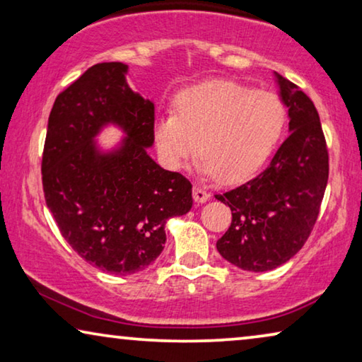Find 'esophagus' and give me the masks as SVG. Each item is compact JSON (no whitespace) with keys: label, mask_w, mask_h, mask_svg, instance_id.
<instances>
[{"label":"esophagus","mask_w":362,"mask_h":362,"mask_svg":"<svg viewBox=\"0 0 362 362\" xmlns=\"http://www.w3.org/2000/svg\"><path fill=\"white\" fill-rule=\"evenodd\" d=\"M192 197L196 202H207V200L210 199V194L205 191V187H200V186H196L194 187V192H192Z\"/></svg>","instance_id":"obj_1"}]
</instances>
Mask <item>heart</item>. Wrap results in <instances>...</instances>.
<instances>
[{
  "instance_id": "b5f03b06",
  "label": "heart",
  "mask_w": 362,
  "mask_h": 362,
  "mask_svg": "<svg viewBox=\"0 0 362 362\" xmlns=\"http://www.w3.org/2000/svg\"><path fill=\"white\" fill-rule=\"evenodd\" d=\"M285 124V105L275 93L207 81L177 93L175 113L155 119L153 141L160 162L180 170L197 150L199 139L200 173L235 181L265 162Z\"/></svg>"
}]
</instances>
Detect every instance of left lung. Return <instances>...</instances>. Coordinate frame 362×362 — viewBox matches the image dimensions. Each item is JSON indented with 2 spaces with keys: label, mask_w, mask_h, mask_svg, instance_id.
<instances>
[{
  "label": "left lung",
  "mask_w": 362,
  "mask_h": 362,
  "mask_svg": "<svg viewBox=\"0 0 362 362\" xmlns=\"http://www.w3.org/2000/svg\"><path fill=\"white\" fill-rule=\"evenodd\" d=\"M275 79L290 136L262 173L215 196L233 215L216 249L246 272L274 270L304 246L329 181V152L313 100L276 72Z\"/></svg>",
  "instance_id": "left-lung-1"
}]
</instances>
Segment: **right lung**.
Returning <instances> with one entry per match:
<instances>
[{
  "instance_id": "add662e5",
  "label": "right lung",
  "mask_w": 362,
  "mask_h": 362,
  "mask_svg": "<svg viewBox=\"0 0 362 362\" xmlns=\"http://www.w3.org/2000/svg\"><path fill=\"white\" fill-rule=\"evenodd\" d=\"M127 66L98 63L59 93L42 157L47 207L69 246L113 275L141 272L162 254L165 225L192 207V185L147 153L155 108L129 87ZM116 125L110 151L96 136Z\"/></svg>"
}]
</instances>
